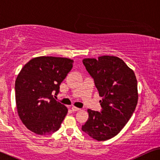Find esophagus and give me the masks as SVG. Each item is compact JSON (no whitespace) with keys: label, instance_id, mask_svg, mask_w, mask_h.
<instances>
[{"label":"esophagus","instance_id":"1","mask_svg":"<svg viewBox=\"0 0 160 160\" xmlns=\"http://www.w3.org/2000/svg\"><path fill=\"white\" fill-rule=\"evenodd\" d=\"M80 108H77V107H74V106H73V107L72 108V110L73 112H76V111H78V110H80Z\"/></svg>","mask_w":160,"mask_h":160}]
</instances>
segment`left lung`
Here are the masks:
<instances>
[{"label": "left lung", "mask_w": 160, "mask_h": 160, "mask_svg": "<svg viewBox=\"0 0 160 160\" xmlns=\"http://www.w3.org/2000/svg\"><path fill=\"white\" fill-rule=\"evenodd\" d=\"M82 63L102 97V110H88V119L82 130L93 139L104 141L118 135L132 116L138 100L137 79L118 57L103 55L97 60L85 58Z\"/></svg>", "instance_id": "obj_1"}]
</instances>
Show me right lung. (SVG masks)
<instances>
[{"mask_svg":"<svg viewBox=\"0 0 160 160\" xmlns=\"http://www.w3.org/2000/svg\"><path fill=\"white\" fill-rule=\"evenodd\" d=\"M73 63L67 58L39 56L20 70L15 81L16 106L20 120L30 131L45 135L60 128L68 109L52 93H58Z\"/></svg>","mask_w":160,"mask_h":160,"instance_id":"1","label":"right lung"}]
</instances>
